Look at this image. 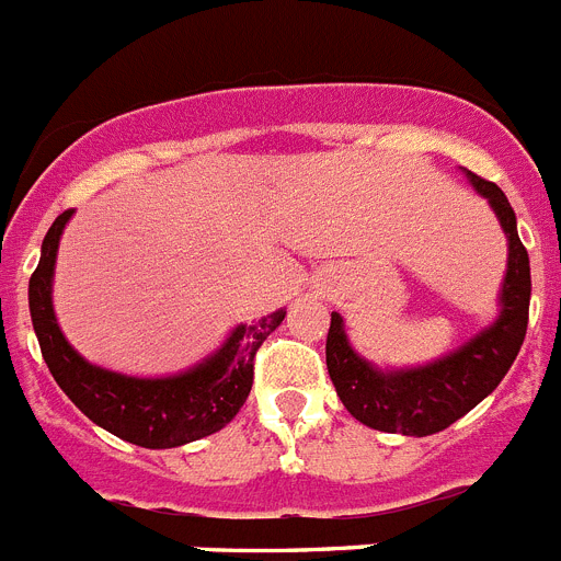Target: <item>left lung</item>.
<instances>
[{"instance_id":"1","label":"left lung","mask_w":561,"mask_h":561,"mask_svg":"<svg viewBox=\"0 0 561 561\" xmlns=\"http://www.w3.org/2000/svg\"><path fill=\"white\" fill-rule=\"evenodd\" d=\"M468 179L491 201L502 229L508 234L502 312L494 327L477 334L471 343L443 360L409 371H377L375 366H368L348 346L343 318L332 312L327 337L329 377L348 414L368 428L405 437H428L448 428L500 386L528 332L530 263L528 249L522 247L516 234V215L494 181L480 179L473 172H468Z\"/></svg>"}]
</instances>
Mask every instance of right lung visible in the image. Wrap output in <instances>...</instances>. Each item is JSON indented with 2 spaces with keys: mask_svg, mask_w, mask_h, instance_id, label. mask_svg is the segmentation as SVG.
<instances>
[{
  "mask_svg": "<svg viewBox=\"0 0 561 561\" xmlns=\"http://www.w3.org/2000/svg\"><path fill=\"white\" fill-rule=\"evenodd\" d=\"M70 215L73 209H65L47 229L39 266L27 289L33 329L53 380L95 425L141 448H175L221 431L247 403L255 380L257 348L280 327L286 312L261 318L252 327H238L221 352L179 377L138 380L90 366L70 348L50 304L53 263Z\"/></svg>",
  "mask_w": 561,
  "mask_h": 561,
  "instance_id": "add662e5",
  "label": "right lung"
}]
</instances>
